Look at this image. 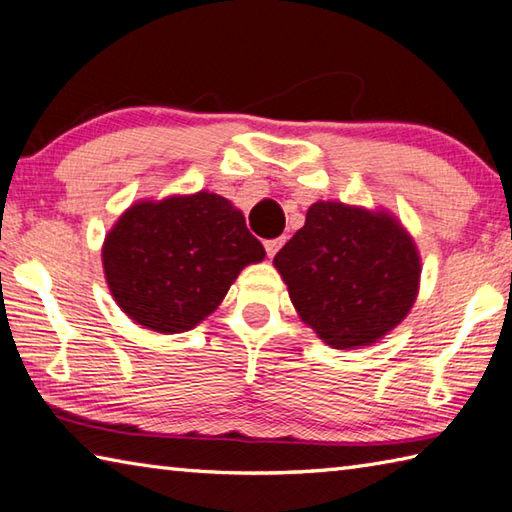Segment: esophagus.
<instances>
[{"mask_svg": "<svg viewBox=\"0 0 512 512\" xmlns=\"http://www.w3.org/2000/svg\"><path fill=\"white\" fill-rule=\"evenodd\" d=\"M282 244H284V237H280V239H268L266 244H264V246H266V255L273 259V257L277 255V250L282 248Z\"/></svg>", "mask_w": 512, "mask_h": 512, "instance_id": "obj_1", "label": "esophagus"}]
</instances>
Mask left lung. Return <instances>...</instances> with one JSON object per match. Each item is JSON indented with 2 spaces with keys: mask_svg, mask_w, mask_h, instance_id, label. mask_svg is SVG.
I'll return each instance as SVG.
<instances>
[{
  "mask_svg": "<svg viewBox=\"0 0 512 512\" xmlns=\"http://www.w3.org/2000/svg\"><path fill=\"white\" fill-rule=\"evenodd\" d=\"M273 264L304 324L333 349L369 347L405 320L421 255L387 210L318 201Z\"/></svg>",
  "mask_w": 512,
  "mask_h": 512,
  "instance_id": "1",
  "label": "left lung"
}]
</instances>
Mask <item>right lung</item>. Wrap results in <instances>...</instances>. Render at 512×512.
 I'll return each mask as SVG.
<instances>
[{
	"instance_id": "1",
	"label": "right lung",
	"mask_w": 512,
	"mask_h": 512,
	"mask_svg": "<svg viewBox=\"0 0 512 512\" xmlns=\"http://www.w3.org/2000/svg\"><path fill=\"white\" fill-rule=\"evenodd\" d=\"M264 257L241 210L201 190L132 203L105 235L102 271L120 311L167 336L206 320Z\"/></svg>"
}]
</instances>
